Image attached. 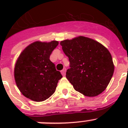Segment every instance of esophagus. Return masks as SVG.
Listing matches in <instances>:
<instances>
[{
    "instance_id": "esophagus-1",
    "label": "esophagus",
    "mask_w": 128,
    "mask_h": 128,
    "mask_svg": "<svg viewBox=\"0 0 128 128\" xmlns=\"http://www.w3.org/2000/svg\"><path fill=\"white\" fill-rule=\"evenodd\" d=\"M65 72H66V68H64L63 70H62V71H61V73H62V74L63 76H65Z\"/></svg>"
}]
</instances>
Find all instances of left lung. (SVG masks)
Masks as SVG:
<instances>
[{"label":"left lung","instance_id":"left-lung-1","mask_svg":"<svg viewBox=\"0 0 128 128\" xmlns=\"http://www.w3.org/2000/svg\"><path fill=\"white\" fill-rule=\"evenodd\" d=\"M68 57L70 68L66 78L74 88L87 97H95L107 88L114 72L109 50L100 43L88 37H75L60 42Z\"/></svg>","mask_w":128,"mask_h":128}]
</instances>
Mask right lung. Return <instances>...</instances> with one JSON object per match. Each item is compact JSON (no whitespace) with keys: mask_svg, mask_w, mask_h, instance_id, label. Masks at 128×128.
<instances>
[{"mask_svg":"<svg viewBox=\"0 0 128 128\" xmlns=\"http://www.w3.org/2000/svg\"><path fill=\"white\" fill-rule=\"evenodd\" d=\"M58 44L56 40L34 42L18 57L14 65V81L26 98L41 102L54 93L62 76L49 58Z\"/></svg>","mask_w":128,"mask_h":128,"instance_id":"1","label":"right lung"}]
</instances>
